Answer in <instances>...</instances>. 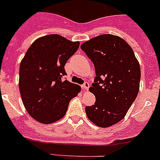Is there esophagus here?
<instances>
[{
    "label": "esophagus",
    "mask_w": 160,
    "mask_h": 160,
    "mask_svg": "<svg viewBox=\"0 0 160 160\" xmlns=\"http://www.w3.org/2000/svg\"><path fill=\"white\" fill-rule=\"evenodd\" d=\"M88 88H89V84H88V83L85 82L82 85V88H83V90H84V91H87L88 89Z\"/></svg>",
    "instance_id": "1"
}]
</instances>
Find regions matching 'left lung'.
Segmentation results:
<instances>
[{"label":"left lung","instance_id":"obj_1","mask_svg":"<svg viewBox=\"0 0 160 160\" xmlns=\"http://www.w3.org/2000/svg\"><path fill=\"white\" fill-rule=\"evenodd\" d=\"M80 48L92 62L96 78L89 91L94 105L85 107L87 117L101 128H108L124 118L140 88L141 68L134 52L123 38L98 36Z\"/></svg>","mask_w":160,"mask_h":160}]
</instances>
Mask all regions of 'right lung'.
<instances>
[{
  "mask_svg": "<svg viewBox=\"0 0 160 160\" xmlns=\"http://www.w3.org/2000/svg\"><path fill=\"white\" fill-rule=\"evenodd\" d=\"M79 41L58 34L44 36L32 43L19 67V91L28 114L41 123H52L66 115L70 101L81 90L62 80L67 61L77 51Z\"/></svg>",
  "mask_w": 160,
  "mask_h": 160,
  "instance_id": "obj_1",
  "label": "right lung"
}]
</instances>
